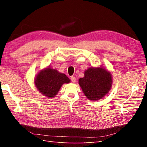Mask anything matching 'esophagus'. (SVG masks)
Listing matches in <instances>:
<instances>
[{"mask_svg":"<svg viewBox=\"0 0 147 147\" xmlns=\"http://www.w3.org/2000/svg\"><path fill=\"white\" fill-rule=\"evenodd\" d=\"M70 80H71V81H72V82H73V83H75V82H76V80H77V78H75V77H70Z\"/></svg>","mask_w":147,"mask_h":147,"instance_id":"obj_1","label":"esophagus"}]
</instances>
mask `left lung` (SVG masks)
Returning <instances> with one entry per match:
<instances>
[{
    "label": "left lung",
    "instance_id": "left-lung-1",
    "mask_svg": "<svg viewBox=\"0 0 147 147\" xmlns=\"http://www.w3.org/2000/svg\"><path fill=\"white\" fill-rule=\"evenodd\" d=\"M88 99L91 100L100 99L107 94L112 86V75L103 67L88 69L84 72V77L78 80Z\"/></svg>",
    "mask_w": 147,
    "mask_h": 147
}]
</instances>
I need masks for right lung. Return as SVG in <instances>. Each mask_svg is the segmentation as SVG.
<instances>
[{"instance_id":"right-lung-1","label":"right lung","mask_w":147,"mask_h":147,"mask_svg":"<svg viewBox=\"0 0 147 147\" xmlns=\"http://www.w3.org/2000/svg\"><path fill=\"white\" fill-rule=\"evenodd\" d=\"M70 79L64 74L55 69L47 68L41 70L35 79L37 90L50 98L55 97L64 83H69Z\"/></svg>"}]
</instances>
